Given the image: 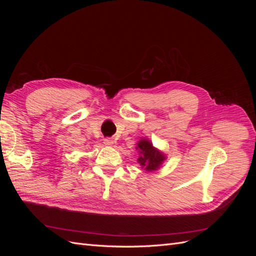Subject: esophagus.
Segmentation results:
<instances>
[{"label":"esophagus","mask_w":256,"mask_h":256,"mask_svg":"<svg viewBox=\"0 0 256 256\" xmlns=\"http://www.w3.org/2000/svg\"><path fill=\"white\" fill-rule=\"evenodd\" d=\"M104 143L106 145H112L114 143V141H113V138H106L104 140Z\"/></svg>","instance_id":"1"}]
</instances>
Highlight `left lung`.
I'll list each match as a JSON object with an SVG mask.
<instances>
[{
  "mask_svg": "<svg viewBox=\"0 0 256 256\" xmlns=\"http://www.w3.org/2000/svg\"><path fill=\"white\" fill-rule=\"evenodd\" d=\"M138 150H140L141 156L138 159V164L145 168L146 171H154L164 162L166 157L158 152L148 140H141L138 143Z\"/></svg>",
  "mask_w": 256,
  "mask_h": 256,
  "instance_id": "8db88e82",
  "label": "left lung"
}]
</instances>
